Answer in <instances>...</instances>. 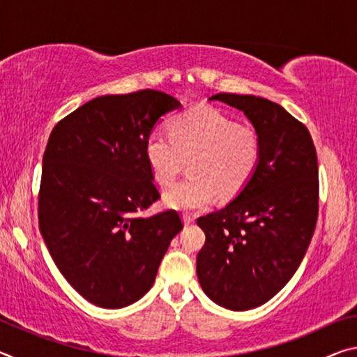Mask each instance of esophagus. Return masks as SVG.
Listing matches in <instances>:
<instances>
[{"label":"esophagus","mask_w":357,"mask_h":357,"mask_svg":"<svg viewBox=\"0 0 357 357\" xmlns=\"http://www.w3.org/2000/svg\"><path fill=\"white\" fill-rule=\"evenodd\" d=\"M183 222H184V225L185 227H189V225H193V223H195V219H193L192 215H183Z\"/></svg>","instance_id":"esophagus-1"}]
</instances>
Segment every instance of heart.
I'll list each match as a JSON object with an SVG mask.
<instances>
[{
	"label": "heart",
	"mask_w": 357,
	"mask_h": 357,
	"mask_svg": "<svg viewBox=\"0 0 357 357\" xmlns=\"http://www.w3.org/2000/svg\"><path fill=\"white\" fill-rule=\"evenodd\" d=\"M170 135L153 130L144 140V159L157 184L167 185L176 178L184 160L190 176L164 193L170 209L200 211L215 202L239 195L255 174L261 140L250 126L209 107H195L178 114Z\"/></svg>",
	"instance_id": "1"
}]
</instances>
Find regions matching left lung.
<instances>
[{"instance_id":"left-lung-1","label":"left lung","mask_w":357,"mask_h":357,"mask_svg":"<svg viewBox=\"0 0 357 357\" xmlns=\"http://www.w3.org/2000/svg\"><path fill=\"white\" fill-rule=\"evenodd\" d=\"M245 114L261 157L245 189L225 208L197 220L206 243L197 275L211 301L244 312L268 302L298 271L318 217V160L309 130L275 102L219 93Z\"/></svg>"}]
</instances>
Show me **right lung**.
I'll use <instances>...</instances> for the list:
<instances>
[{
	"label": "right lung",
	"mask_w": 357,
	"mask_h": 357,
	"mask_svg": "<svg viewBox=\"0 0 357 357\" xmlns=\"http://www.w3.org/2000/svg\"><path fill=\"white\" fill-rule=\"evenodd\" d=\"M181 102L143 89L107 94L72 112L48 138L39 190V228L59 273L102 309L134 304L154 285L176 211L142 217L159 200L144 140Z\"/></svg>",
	"instance_id": "add662e5"
}]
</instances>
